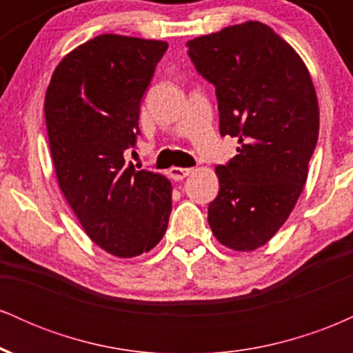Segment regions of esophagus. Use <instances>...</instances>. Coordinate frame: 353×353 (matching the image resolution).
Here are the masks:
<instances>
[{
    "label": "esophagus",
    "mask_w": 353,
    "mask_h": 353,
    "mask_svg": "<svg viewBox=\"0 0 353 353\" xmlns=\"http://www.w3.org/2000/svg\"><path fill=\"white\" fill-rule=\"evenodd\" d=\"M192 171L194 169H190V168H171L169 174H171V177L174 181H182L184 177H188Z\"/></svg>",
    "instance_id": "34e87169"
}]
</instances>
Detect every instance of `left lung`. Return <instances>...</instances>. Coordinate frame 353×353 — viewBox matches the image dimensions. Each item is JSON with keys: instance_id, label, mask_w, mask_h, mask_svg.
Returning <instances> with one entry per match:
<instances>
[{"instance_id": "8db88e82", "label": "left lung", "mask_w": 353, "mask_h": 353, "mask_svg": "<svg viewBox=\"0 0 353 353\" xmlns=\"http://www.w3.org/2000/svg\"><path fill=\"white\" fill-rule=\"evenodd\" d=\"M196 70L216 86L219 129L237 154L217 165L208 221L222 245L250 252L272 239L295 208L319 137V103L301 56L259 21L188 41Z\"/></svg>"}]
</instances>
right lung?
<instances>
[{
	"label": "right lung",
	"mask_w": 353,
	"mask_h": 353,
	"mask_svg": "<svg viewBox=\"0 0 353 353\" xmlns=\"http://www.w3.org/2000/svg\"><path fill=\"white\" fill-rule=\"evenodd\" d=\"M165 50L156 39L96 36L61 59L44 98L59 188L89 239L117 257L154 249L172 210L169 179L124 159Z\"/></svg>",
	"instance_id": "obj_1"
}]
</instances>
